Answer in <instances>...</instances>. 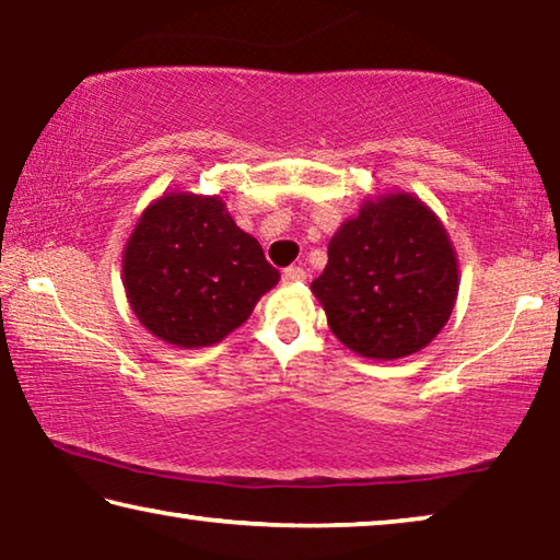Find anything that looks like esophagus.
Instances as JSON below:
<instances>
[{"label": "esophagus", "instance_id": "esophagus-1", "mask_svg": "<svg viewBox=\"0 0 560 560\" xmlns=\"http://www.w3.org/2000/svg\"><path fill=\"white\" fill-rule=\"evenodd\" d=\"M281 277L287 283H296V281H306V271H303L301 267H287Z\"/></svg>", "mask_w": 560, "mask_h": 560}]
</instances>
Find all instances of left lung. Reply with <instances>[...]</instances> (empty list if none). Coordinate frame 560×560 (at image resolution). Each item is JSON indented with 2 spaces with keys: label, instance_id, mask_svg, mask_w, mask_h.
Masks as SVG:
<instances>
[{
  "label": "left lung",
  "instance_id": "obj_1",
  "mask_svg": "<svg viewBox=\"0 0 560 560\" xmlns=\"http://www.w3.org/2000/svg\"><path fill=\"white\" fill-rule=\"evenodd\" d=\"M311 291L334 336L353 353L405 358L450 320L459 291L457 257L428 205L407 192L383 195L340 224Z\"/></svg>",
  "mask_w": 560,
  "mask_h": 560
}]
</instances>
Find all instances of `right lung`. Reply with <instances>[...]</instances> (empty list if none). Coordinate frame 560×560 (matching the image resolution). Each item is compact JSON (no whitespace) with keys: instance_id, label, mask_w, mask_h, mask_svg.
I'll use <instances>...</instances> for the list:
<instances>
[{"instance_id":"1","label":"right lung","mask_w":560,"mask_h":560,"mask_svg":"<svg viewBox=\"0 0 560 560\" xmlns=\"http://www.w3.org/2000/svg\"><path fill=\"white\" fill-rule=\"evenodd\" d=\"M279 271L220 197L170 192L140 214L122 252V287L150 334L177 348L214 346L252 316Z\"/></svg>"}]
</instances>
